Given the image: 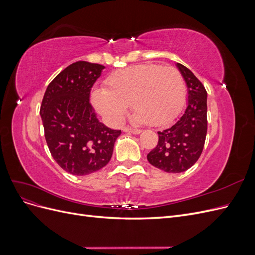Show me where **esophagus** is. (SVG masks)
Masks as SVG:
<instances>
[{
  "instance_id": "1",
  "label": "esophagus",
  "mask_w": 255,
  "mask_h": 255,
  "mask_svg": "<svg viewBox=\"0 0 255 255\" xmlns=\"http://www.w3.org/2000/svg\"><path fill=\"white\" fill-rule=\"evenodd\" d=\"M123 130H125V132H127V133H132V134H135V135H138V134H140V133H141V130H140V129L132 128H128V127H127V128H123Z\"/></svg>"
}]
</instances>
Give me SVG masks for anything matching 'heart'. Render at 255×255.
<instances>
[{"instance_id":"b5f03b06","label":"heart","mask_w":255,"mask_h":255,"mask_svg":"<svg viewBox=\"0 0 255 255\" xmlns=\"http://www.w3.org/2000/svg\"><path fill=\"white\" fill-rule=\"evenodd\" d=\"M186 86L182 74L173 67L146 64L121 69L106 81V90L91 95L98 112L119 123L132 105L136 119L153 127L170 123L183 109Z\"/></svg>"}]
</instances>
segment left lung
Here are the masks:
<instances>
[{
    "label": "left lung",
    "instance_id": "1",
    "mask_svg": "<svg viewBox=\"0 0 255 255\" xmlns=\"http://www.w3.org/2000/svg\"><path fill=\"white\" fill-rule=\"evenodd\" d=\"M176 67L187 86V107L174 126L157 132V145L146 155L152 166L169 173L184 172L196 164L207 132V92L188 68L179 63Z\"/></svg>",
    "mask_w": 255,
    "mask_h": 255
}]
</instances>
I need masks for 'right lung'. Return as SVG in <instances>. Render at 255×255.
Returning <instances> with one entry per match:
<instances>
[{"label": "right lung", "instance_id": "1", "mask_svg": "<svg viewBox=\"0 0 255 255\" xmlns=\"http://www.w3.org/2000/svg\"><path fill=\"white\" fill-rule=\"evenodd\" d=\"M105 67L76 61L54 79L40 107L44 137L56 163L74 175H86L105 167L121 130L97 118L90 91Z\"/></svg>", "mask_w": 255, "mask_h": 255}]
</instances>
